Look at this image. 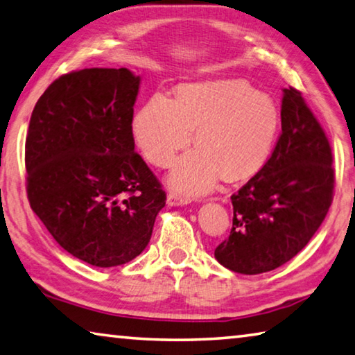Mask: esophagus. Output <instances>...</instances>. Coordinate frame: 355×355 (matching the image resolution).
Wrapping results in <instances>:
<instances>
[{
	"label": "esophagus",
	"instance_id": "1",
	"mask_svg": "<svg viewBox=\"0 0 355 355\" xmlns=\"http://www.w3.org/2000/svg\"><path fill=\"white\" fill-rule=\"evenodd\" d=\"M189 203V199L188 197H183V196H180V194H177V192H169V194H167V205H171V207H180V205H188Z\"/></svg>",
	"mask_w": 355,
	"mask_h": 355
}]
</instances>
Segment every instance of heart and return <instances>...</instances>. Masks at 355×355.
Instances as JSON below:
<instances>
[{
    "instance_id": "b5f03b06",
    "label": "heart",
    "mask_w": 355,
    "mask_h": 355,
    "mask_svg": "<svg viewBox=\"0 0 355 355\" xmlns=\"http://www.w3.org/2000/svg\"><path fill=\"white\" fill-rule=\"evenodd\" d=\"M279 125L274 100L249 84L202 83L182 86L177 98L152 95L135 116L133 136L150 163L167 167L197 130L200 148L178 161L171 184L184 194H202L220 175L236 182L260 171L272 152Z\"/></svg>"
}]
</instances>
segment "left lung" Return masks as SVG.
I'll return each instance as SVG.
<instances>
[{"label": "left lung", "instance_id": "8db88e82", "mask_svg": "<svg viewBox=\"0 0 355 355\" xmlns=\"http://www.w3.org/2000/svg\"><path fill=\"white\" fill-rule=\"evenodd\" d=\"M282 133L269 159L232 196L230 236L214 250L222 266L261 274L290 261L322 224L335 171L326 133L297 89H284Z\"/></svg>", "mask_w": 355, "mask_h": 355}]
</instances>
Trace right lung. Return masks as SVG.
I'll list each match as a JSON object with an SVG mask.
<instances>
[{
    "instance_id": "right-lung-1",
    "label": "right lung",
    "mask_w": 355,
    "mask_h": 355,
    "mask_svg": "<svg viewBox=\"0 0 355 355\" xmlns=\"http://www.w3.org/2000/svg\"><path fill=\"white\" fill-rule=\"evenodd\" d=\"M139 83L128 69L70 71L46 87L29 120V205L62 249L92 266L139 255L166 205L163 186L135 152Z\"/></svg>"
}]
</instances>
